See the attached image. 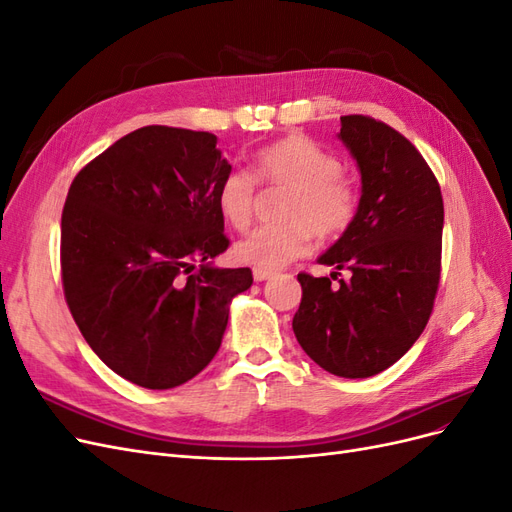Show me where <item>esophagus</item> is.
Wrapping results in <instances>:
<instances>
[{
  "mask_svg": "<svg viewBox=\"0 0 512 512\" xmlns=\"http://www.w3.org/2000/svg\"><path fill=\"white\" fill-rule=\"evenodd\" d=\"M269 277H273V271L254 269V280H256V282H265V280H269Z\"/></svg>",
  "mask_w": 512,
  "mask_h": 512,
  "instance_id": "34e87169",
  "label": "esophagus"
}]
</instances>
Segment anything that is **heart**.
Wrapping results in <instances>:
<instances>
[{
	"mask_svg": "<svg viewBox=\"0 0 512 512\" xmlns=\"http://www.w3.org/2000/svg\"><path fill=\"white\" fill-rule=\"evenodd\" d=\"M254 178L288 188L280 209L284 222L260 226L235 245V258L256 269L275 271L307 256L314 232L324 241L339 237L359 209V190L342 173V162L303 134H288L262 147L254 158V177L245 170H230L222 177L215 207L230 228L243 230L252 220Z\"/></svg>",
	"mask_w": 512,
	"mask_h": 512,
	"instance_id": "b5f03b06",
	"label": "heart"
}]
</instances>
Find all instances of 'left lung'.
I'll use <instances>...</instances> for the list:
<instances>
[{
    "label": "left lung",
    "instance_id": "8db88e82",
    "mask_svg": "<svg viewBox=\"0 0 512 512\" xmlns=\"http://www.w3.org/2000/svg\"><path fill=\"white\" fill-rule=\"evenodd\" d=\"M342 141L361 170L354 222L318 262L351 277L299 273L292 331L329 374L369 378L421 337L440 284L444 205L436 175L404 134L365 115L342 117Z\"/></svg>",
    "mask_w": 512,
    "mask_h": 512
}]
</instances>
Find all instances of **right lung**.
I'll return each instance as SVG.
<instances>
[{"label":"right lung","instance_id":"obj_1","mask_svg":"<svg viewBox=\"0 0 512 512\" xmlns=\"http://www.w3.org/2000/svg\"><path fill=\"white\" fill-rule=\"evenodd\" d=\"M218 136L168 126L126 134L74 177L61 213L66 303L104 365L143 389H175L220 350L230 301L252 271L220 269ZM199 267L196 268L195 265Z\"/></svg>","mask_w":512,"mask_h":512}]
</instances>
